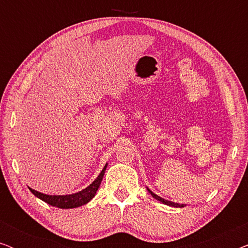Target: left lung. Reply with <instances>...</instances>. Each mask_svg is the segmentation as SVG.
<instances>
[{"label":"left lung","instance_id":"8db88e82","mask_svg":"<svg viewBox=\"0 0 248 248\" xmlns=\"http://www.w3.org/2000/svg\"><path fill=\"white\" fill-rule=\"evenodd\" d=\"M148 191H149V193H150V194L154 196V198L155 199V200H158V201H160V202H162L164 203V204H167V205H169V206H174V208H184V204H179V203H175V202H171V201H168V200H165V199H162V198H160V196H158L157 194H155L154 192L152 191H150V189L148 188Z\"/></svg>","mask_w":248,"mask_h":248}]
</instances>
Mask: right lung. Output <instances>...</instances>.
I'll use <instances>...</instances> for the list:
<instances>
[{"label": "right lung", "mask_w": 248, "mask_h": 248, "mask_svg": "<svg viewBox=\"0 0 248 248\" xmlns=\"http://www.w3.org/2000/svg\"><path fill=\"white\" fill-rule=\"evenodd\" d=\"M107 168V164L105 165L103 170L100 171V174L98 175V177L94 179V181L91 183V184L86 187L82 191L74 193V194H69V195H47L44 194V193L37 192L35 189L30 188V192L32 193L33 195L37 196V198L42 200V201L46 202L47 204L56 206V208L60 209H73V208H79V206L87 204L88 202L91 201V199L96 195V192L99 188L100 183L103 181V177L105 175V170Z\"/></svg>", "instance_id": "obj_1"}]
</instances>
